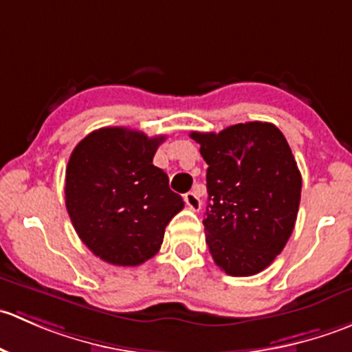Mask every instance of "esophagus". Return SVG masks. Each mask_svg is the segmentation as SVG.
Wrapping results in <instances>:
<instances>
[{
    "label": "esophagus",
    "mask_w": 352,
    "mask_h": 352,
    "mask_svg": "<svg viewBox=\"0 0 352 352\" xmlns=\"http://www.w3.org/2000/svg\"><path fill=\"white\" fill-rule=\"evenodd\" d=\"M184 201H186V204L189 206L192 211H199L201 209V199L196 192H187L186 196H184Z\"/></svg>",
    "instance_id": "34e87169"
}]
</instances>
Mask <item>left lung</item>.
Masks as SVG:
<instances>
[{
    "instance_id": "left-lung-1",
    "label": "left lung",
    "mask_w": 352,
    "mask_h": 352,
    "mask_svg": "<svg viewBox=\"0 0 352 352\" xmlns=\"http://www.w3.org/2000/svg\"><path fill=\"white\" fill-rule=\"evenodd\" d=\"M208 163L206 243L228 276H254L283 252L296 221L301 173L281 131L269 122L190 133Z\"/></svg>"
}]
</instances>
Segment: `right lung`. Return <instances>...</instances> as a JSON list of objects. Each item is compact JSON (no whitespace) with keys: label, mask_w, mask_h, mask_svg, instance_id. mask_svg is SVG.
Segmentation results:
<instances>
[{"label":"right lung","mask_w":352,"mask_h":352,"mask_svg":"<svg viewBox=\"0 0 352 352\" xmlns=\"http://www.w3.org/2000/svg\"><path fill=\"white\" fill-rule=\"evenodd\" d=\"M165 136L102 127L81 140L66 166V209L81 242L113 265H140L163 243L184 201L153 165Z\"/></svg>","instance_id":"add662e5"}]
</instances>
